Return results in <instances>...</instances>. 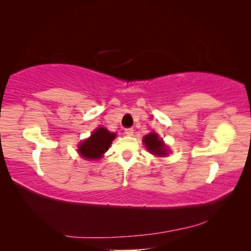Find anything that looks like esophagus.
<instances>
[{"label":"esophagus","instance_id":"esophagus-1","mask_svg":"<svg viewBox=\"0 0 251 251\" xmlns=\"http://www.w3.org/2000/svg\"><path fill=\"white\" fill-rule=\"evenodd\" d=\"M125 134L128 136H131L134 134V129L133 128H125Z\"/></svg>","mask_w":251,"mask_h":251}]
</instances>
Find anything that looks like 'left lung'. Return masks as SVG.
Listing matches in <instances>:
<instances>
[{"label": "left lung", "instance_id": "obj_1", "mask_svg": "<svg viewBox=\"0 0 251 251\" xmlns=\"http://www.w3.org/2000/svg\"><path fill=\"white\" fill-rule=\"evenodd\" d=\"M144 144L150 151L157 156H166L167 150L156 133H151L144 137Z\"/></svg>", "mask_w": 251, "mask_h": 251}]
</instances>
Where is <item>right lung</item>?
I'll return each mask as SVG.
<instances>
[{
	"label": "right lung",
	"instance_id": "add662e5",
	"mask_svg": "<svg viewBox=\"0 0 251 251\" xmlns=\"http://www.w3.org/2000/svg\"><path fill=\"white\" fill-rule=\"evenodd\" d=\"M115 137L116 135L114 133H109L104 127H100L92 134L90 138L80 143L78 146L79 154L87 159L100 158L105 151H107Z\"/></svg>",
	"mask_w": 251,
	"mask_h": 251
}]
</instances>
